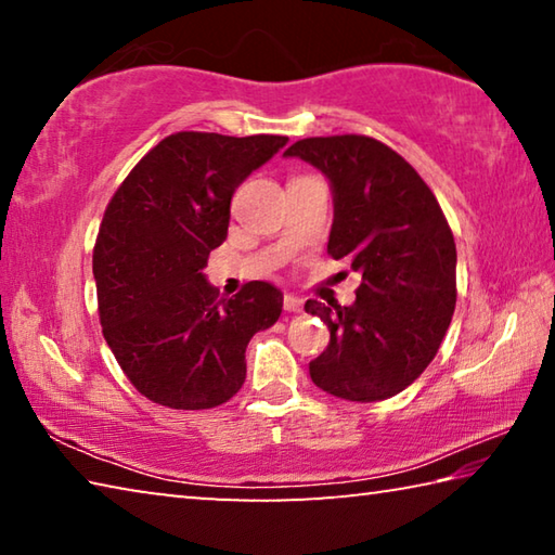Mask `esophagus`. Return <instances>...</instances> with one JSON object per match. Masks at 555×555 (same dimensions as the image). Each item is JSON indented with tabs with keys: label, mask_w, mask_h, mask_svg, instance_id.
Listing matches in <instances>:
<instances>
[{
	"label": "esophagus",
	"mask_w": 555,
	"mask_h": 555,
	"mask_svg": "<svg viewBox=\"0 0 555 555\" xmlns=\"http://www.w3.org/2000/svg\"><path fill=\"white\" fill-rule=\"evenodd\" d=\"M300 308H304V300H300L298 296H291V294H286V296H284V311H288V313H298Z\"/></svg>",
	"instance_id": "esophagus-1"
}]
</instances>
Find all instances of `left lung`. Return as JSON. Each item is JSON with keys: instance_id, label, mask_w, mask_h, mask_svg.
<instances>
[{"instance_id": "1", "label": "left lung", "mask_w": 555, "mask_h": 555, "mask_svg": "<svg viewBox=\"0 0 555 555\" xmlns=\"http://www.w3.org/2000/svg\"><path fill=\"white\" fill-rule=\"evenodd\" d=\"M323 171L335 218L327 255L362 274L352 306L306 300L331 331L308 364L315 387L347 401L389 399L421 377L455 311V240L436 195L406 158L362 134L288 146Z\"/></svg>"}]
</instances>
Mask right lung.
<instances>
[{"label": "right lung", "mask_w": 555, "mask_h": 555, "mask_svg": "<svg viewBox=\"0 0 555 555\" xmlns=\"http://www.w3.org/2000/svg\"><path fill=\"white\" fill-rule=\"evenodd\" d=\"M286 142L176 131L112 195L92 249L98 311L121 372L149 401L220 406L247 377L251 335L279 321L276 286L249 281L234 298H218L203 269L228 237L237 185Z\"/></svg>", "instance_id": "right-lung-1"}]
</instances>
